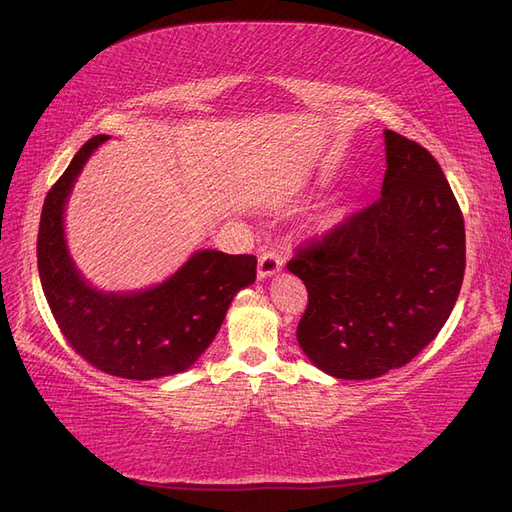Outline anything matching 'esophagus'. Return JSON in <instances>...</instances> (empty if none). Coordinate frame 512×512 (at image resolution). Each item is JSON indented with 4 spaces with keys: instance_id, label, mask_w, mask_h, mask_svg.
<instances>
[{
    "instance_id": "obj_1",
    "label": "esophagus",
    "mask_w": 512,
    "mask_h": 512,
    "mask_svg": "<svg viewBox=\"0 0 512 512\" xmlns=\"http://www.w3.org/2000/svg\"><path fill=\"white\" fill-rule=\"evenodd\" d=\"M282 263H285V259H282V255L276 249H266L259 255V268H257L259 278L274 276L276 272H280Z\"/></svg>"
}]
</instances>
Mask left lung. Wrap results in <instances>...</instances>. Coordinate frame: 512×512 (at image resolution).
<instances>
[{
  "mask_svg": "<svg viewBox=\"0 0 512 512\" xmlns=\"http://www.w3.org/2000/svg\"><path fill=\"white\" fill-rule=\"evenodd\" d=\"M384 141L382 196L287 263L308 289L297 342L339 380L407 365L439 335L464 280V217L439 162L394 130Z\"/></svg>",
  "mask_w": 512,
  "mask_h": 512,
  "instance_id": "obj_1",
  "label": "left lung"
}]
</instances>
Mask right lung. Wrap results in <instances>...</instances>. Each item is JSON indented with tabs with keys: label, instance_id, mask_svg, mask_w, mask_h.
Listing matches in <instances>:
<instances>
[{
	"label": "right lung",
	"instance_id": "add662e5",
	"mask_svg": "<svg viewBox=\"0 0 512 512\" xmlns=\"http://www.w3.org/2000/svg\"><path fill=\"white\" fill-rule=\"evenodd\" d=\"M107 139L86 141L50 187L37 232V270L56 325L86 363L126 380H154L189 369L211 346L234 295L255 282L257 257L206 249L158 287L92 289L67 253L63 213L82 166Z\"/></svg>",
	"mask_w": 512,
	"mask_h": 512
}]
</instances>
